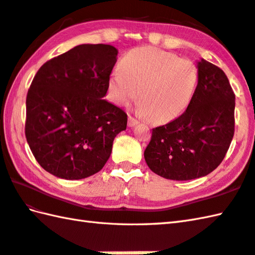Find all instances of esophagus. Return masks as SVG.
Instances as JSON below:
<instances>
[{
	"label": "esophagus",
	"mask_w": 255,
	"mask_h": 255,
	"mask_svg": "<svg viewBox=\"0 0 255 255\" xmlns=\"http://www.w3.org/2000/svg\"><path fill=\"white\" fill-rule=\"evenodd\" d=\"M138 121H137V119H134L133 117H131V116H129L128 117V126L129 127H134V126H136V125H138Z\"/></svg>",
	"instance_id": "1"
}]
</instances>
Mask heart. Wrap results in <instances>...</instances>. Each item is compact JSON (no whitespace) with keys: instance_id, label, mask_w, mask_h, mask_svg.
I'll list each match as a JSON object with an SVG mask.
<instances>
[{"instance_id":"1","label":"heart","mask_w":255,"mask_h":255,"mask_svg":"<svg viewBox=\"0 0 255 255\" xmlns=\"http://www.w3.org/2000/svg\"><path fill=\"white\" fill-rule=\"evenodd\" d=\"M121 66L108 80L111 99L127 106L139 97L140 115L151 116L155 122L180 116L191 103L198 82V69L192 60L153 47L130 50Z\"/></svg>"}]
</instances>
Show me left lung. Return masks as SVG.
Masks as SVG:
<instances>
[{
	"instance_id": "obj_1",
	"label": "left lung",
	"mask_w": 255,
	"mask_h": 255,
	"mask_svg": "<svg viewBox=\"0 0 255 255\" xmlns=\"http://www.w3.org/2000/svg\"><path fill=\"white\" fill-rule=\"evenodd\" d=\"M198 82L180 117L152 129L144 160L150 170L173 181L209 174L228 151L235 133L236 96L225 72L197 61Z\"/></svg>"
}]
</instances>
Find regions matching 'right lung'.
<instances>
[{"instance_id":"1","label":"right lung","mask_w":255,"mask_h":255,"mask_svg":"<svg viewBox=\"0 0 255 255\" xmlns=\"http://www.w3.org/2000/svg\"><path fill=\"white\" fill-rule=\"evenodd\" d=\"M118 50L79 45L47 61L26 99L25 134L42 169L64 180L100 172L127 115L104 100Z\"/></svg>"}]
</instances>
